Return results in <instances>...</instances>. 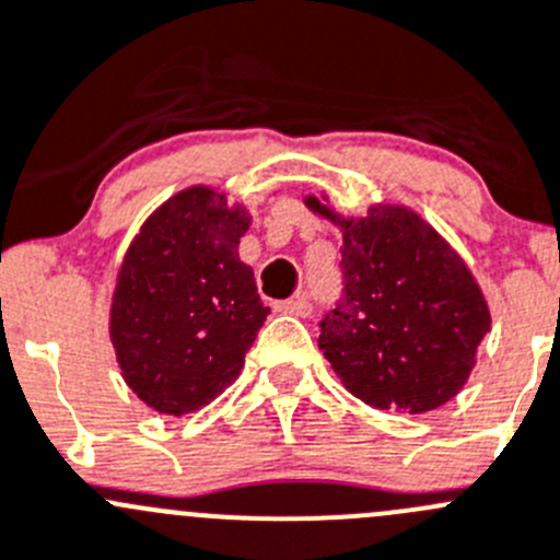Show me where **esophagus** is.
Instances as JSON below:
<instances>
[{"label": "esophagus", "mask_w": 560, "mask_h": 560, "mask_svg": "<svg viewBox=\"0 0 560 560\" xmlns=\"http://www.w3.org/2000/svg\"><path fill=\"white\" fill-rule=\"evenodd\" d=\"M276 312L295 314V317H308V314H312V303H308L306 295H298V298H290V301L276 303Z\"/></svg>", "instance_id": "esophagus-1"}]
</instances>
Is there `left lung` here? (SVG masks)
I'll use <instances>...</instances> for the list:
<instances>
[{
  "label": "left lung",
  "mask_w": 560,
  "mask_h": 560,
  "mask_svg": "<svg viewBox=\"0 0 560 560\" xmlns=\"http://www.w3.org/2000/svg\"><path fill=\"white\" fill-rule=\"evenodd\" d=\"M306 208L341 230L345 290L319 323V350L352 396L380 410L427 412L463 390L490 330L481 287L457 252L401 205L345 219L328 199Z\"/></svg>",
  "instance_id": "8db88e82"
}]
</instances>
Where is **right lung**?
<instances>
[{
  "mask_svg": "<svg viewBox=\"0 0 560 560\" xmlns=\"http://www.w3.org/2000/svg\"><path fill=\"white\" fill-rule=\"evenodd\" d=\"M252 215L210 186L166 199L125 252L108 312L128 388L155 412L186 416L241 374L270 308L241 262Z\"/></svg>",
  "mask_w": 560,
  "mask_h": 560,
  "instance_id": "right-lung-1",
  "label": "right lung"
}]
</instances>
